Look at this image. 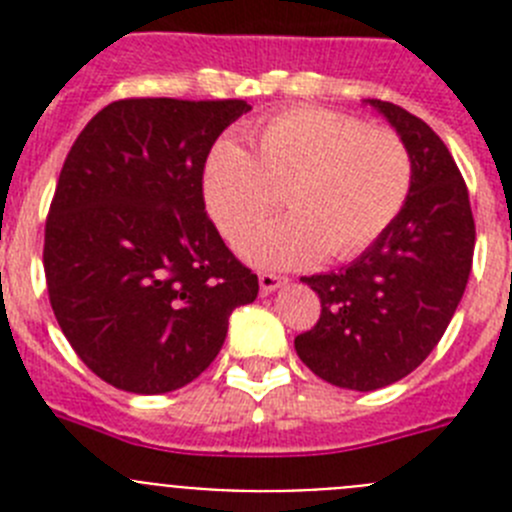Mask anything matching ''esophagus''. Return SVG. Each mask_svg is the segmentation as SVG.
Listing matches in <instances>:
<instances>
[{"mask_svg": "<svg viewBox=\"0 0 512 512\" xmlns=\"http://www.w3.org/2000/svg\"><path fill=\"white\" fill-rule=\"evenodd\" d=\"M279 284H284V277H279V274H271V271H261L259 274L261 295H269V292H274Z\"/></svg>", "mask_w": 512, "mask_h": 512, "instance_id": "obj_1", "label": "esophagus"}]
</instances>
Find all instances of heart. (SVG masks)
<instances>
[{"label":"heart","mask_w":512,"mask_h":512,"mask_svg":"<svg viewBox=\"0 0 512 512\" xmlns=\"http://www.w3.org/2000/svg\"><path fill=\"white\" fill-rule=\"evenodd\" d=\"M410 189L413 158L395 130L320 107L269 117L251 133V153L220 140L205 166L207 207L230 241L288 194L292 216L238 243L248 261L274 269L356 259L395 223Z\"/></svg>","instance_id":"heart-1"}]
</instances>
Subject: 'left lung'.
<instances>
[{"label": "left lung", "instance_id": "8db88e82", "mask_svg": "<svg viewBox=\"0 0 512 512\" xmlns=\"http://www.w3.org/2000/svg\"><path fill=\"white\" fill-rule=\"evenodd\" d=\"M413 158V189L395 223L354 264L302 277L320 318L295 338L297 356L325 382L372 392L418 369L449 328L467 289L474 217L446 143L392 102L369 99Z\"/></svg>", "mask_w": 512, "mask_h": 512}]
</instances>
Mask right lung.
Returning <instances> with one entry per match:
<instances>
[{
	"label": "right lung",
	"instance_id": "obj_1",
	"mask_svg": "<svg viewBox=\"0 0 512 512\" xmlns=\"http://www.w3.org/2000/svg\"><path fill=\"white\" fill-rule=\"evenodd\" d=\"M243 99L130 97L71 146L45 220L53 315L117 390L161 395L212 364L230 312L259 295L205 212L202 174Z\"/></svg>",
	"mask_w": 512,
	"mask_h": 512
}]
</instances>
